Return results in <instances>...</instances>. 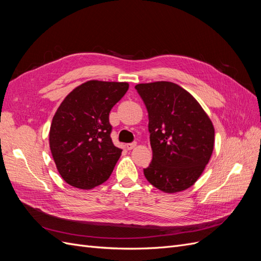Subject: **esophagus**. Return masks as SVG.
I'll list each match as a JSON object with an SVG mask.
<instances>
[{
  "label": "esophagus",
  "mask_w": 261,
  "mask_h": 261,
  "mask_svg": "<svg viewBox=\"0 0 261 261\" xmlns=\"http://www.w3.org/2000/svg\"><path fill=\"white\" fill-rule=\"evenodd\" d=\"M137 146V143H132V144H127L126 145V148H127L128 150H132V149H134Z\"/></svg>",
  "instance_id": "1"
}]
</instances>
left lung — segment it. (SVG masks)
<instances>
[{
  "instance_id": "1",
  "label": "left lung",
  "mask_w": 261,
  "mask_h": 261,
  "mask_svg": "<svg viewBox=\"0 0 261 261\" xmlns=\"http://www.w3.org/2000/svg\"><path fill=\"white\" fill-rule=\"evenodd\" d=\"M148 111L152 161L144 170L150 184L174 194L193 186L215 147V127L191 93L177 84L135 86Z\"/></svg>"
}]
</instances>
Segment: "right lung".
Masks as SVG:
<instances>
[{
	"mask_svg": "<svg viewBox=\"0 0 261 261\" xmlns=\"http://www.w3.org/2000/svg\"><path fill=\"white\" fill-rule=\"evenodd\" d=\"M128 87V83L88 81L58 108L49 144L60 175L70 186L92 189L111 175L122 150L110 137L109 114Z\"/></svg>",
	"mask_w": 261,
	"mask_h": 261,
	"instance_id": "1",
	"label": "right lung"
}]
</instances>
